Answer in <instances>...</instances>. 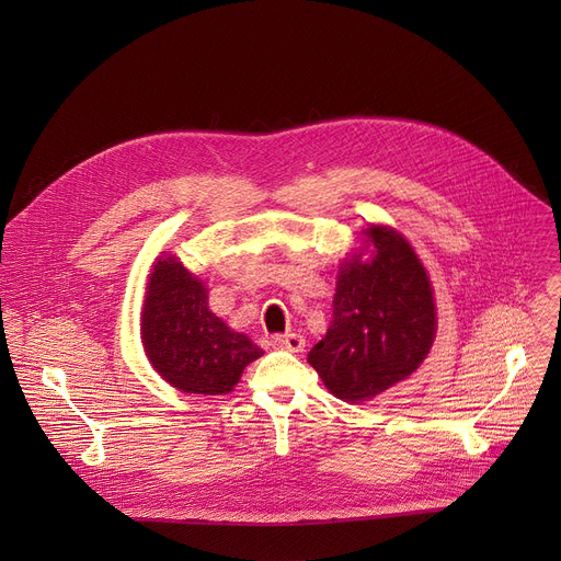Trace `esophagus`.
Returning a JSON list of instances; mask_svg holds the SVG:
<instances>
[{"mask_svg":"<svg viewBox=\"0 0 561 561\" xmlns=\"http://www.w3.org/2000/svg\"><path fill=\"white\" fill-rule=\"evenodd\" d=\"M273 346L290 351V353H301L306 346V340L297 333H286V335H275L273 337Z\"/></svg>","mask_w":561,"mask_h":561,"instance_id":"34e87169","label":"esophagus"}]
</instances>
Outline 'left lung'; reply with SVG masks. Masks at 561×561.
<instances>
[{"mask_svg":"<svg viewBox=\"0 0 561 561\" xmlns=\"http://www.w3.org/2000/svg\"><path fill=\"white\" fill-rule=\"evenodd\" d=\"M362 251L344 260L333 297V319L308 364L344 402L359 404L407 379L426 359L437 310L417 253L388 226L373 224Z\"/></svg>","mask_w":561,"mask_h":561,"instance_id":"8db88e82","label":"left lung"}]
</instances>
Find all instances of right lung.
I'll return each mask as SVG.
<instances>
[{
	"mask_svg": "<svg viewBox=\"0 0 561 561\" xmlns=\"http://www.w3.org/2000/svg\"><path fill=\"white\" fill-rule=\"evenodd\" d=\"M141 344L152 368L191 394H226L264 355L208 308V288L175 255L152 264L141 308Z\"/></svg>",
	"mask_w": 561,
	"mask_h": 561,
	"instance_id": "obj_1",
	"label": "right lung"
}]
</instances>
